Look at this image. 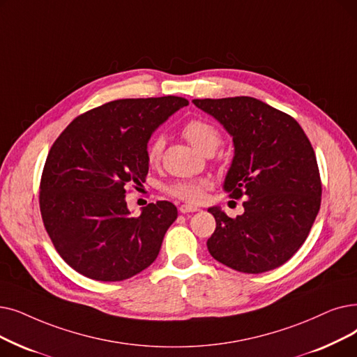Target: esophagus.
I'll return each mask as SVG.
<instances>
[{
	"mask_svg": "<svg viewBox=\"0 0 357 357\" xmlns=\"http://www.w3.org/2000/svg\"><path fill=\"white\" fill-rule=\"evenodd\" d=\"M179 211H181L182 214H187V213H197V211H199V208H197V207H194V206L183 204V206L179 207Z\"/></svg>",
	"mask_w": 357,
	"mask_h": 357,
	"instance_id": "34e87169",
	"label": "esophagus"
}]
</instances>
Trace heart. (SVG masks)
<instances>
[{
    "instance_id": "b5f03b06",
    "label": "heart",
    "mask_w": 357,
    "mask_h": 357,
    "mask_svg": "<svg viewBox=\"0 0 357 357\" xmlns=\"http://www.w3.org/2000/svg\"><path fill=\"white\" fill-rule=\"evenodd\" d=\"M182 132L185 138L199 151H204L208 147L217 149L220 144V134L214 126L203 119H191L185 123ZM165 149V138L154 137L147 147V160L150 165H156ZM207 187L206 181H182L175 182L167 188L169 194L179 199L190 201V203H198L203 199L204 188Z\"/></svg>"
}]
</instances>
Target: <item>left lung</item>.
<instances>
[{
  "label": "left lung",
  "instance_id": "1",
  "mask_svg": "<svg viewBox=\"0 0 357 357\" xmlns=\"http://www.w3.org/2000/svg\"><path fill=\"white\" fill-rule=\"evenodd\" d=\"M234 142L223 190L246 197L235 219L219 206L208 208L215 230L208 252L241 273L280 267L298 252L319 211L321 179L315 151L290 115L250 96L194 99Z\"/></svg>",
  "mask_w": 357,
  "mask_h": 357
}]
</instances>
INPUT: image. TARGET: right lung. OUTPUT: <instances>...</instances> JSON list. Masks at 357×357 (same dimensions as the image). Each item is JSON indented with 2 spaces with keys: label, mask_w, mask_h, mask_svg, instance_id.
<instances>
[{
  "label": "right lung",
  "mask_w": 357,
  "mask_h": 357,
  "mask_svg": "<svg viewBox=\"0 0 357 357\" xmlns=\"http://www.w3.org/2000/svg\"><path fill=\"white\" fill-rule=\"evenodd\" d=\"M190 105L185 98L119 99L75 118L46 158L40 213L58 254L98 282H121L158 258L176 207L158 201L134 217L128 185L149 174V140L163 122Z\"/></svg>",
  "instance_id": "right-lung-1"
}]
</instances>
